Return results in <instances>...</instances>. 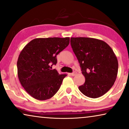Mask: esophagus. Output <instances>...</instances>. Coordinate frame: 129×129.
I'll use <instances>...</instances> for the list:
<instances>
[{
  "mask_svg": "<svg viewBox=\"0 0 129 129\" xmlns=\"http://www.w3.org/2000/svg\"><path fill=\"white\" fill-rule=\"evenodd\" d=\"M76 74H77V73H76V72H73V73H70V75L72 76H75Z\"/></svg>",
  "mask_w": 129,
  "mask_h": 129,
  "instance_id": "1",
  "label": "esophagus"
}]
</instances>
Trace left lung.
Segmentation results:
<instances>
[{"instance_id": "obj_1", "label": "left lung", "mask_w": 129, "mask_h": 129, "mask_svg": "<svg viewBox=\"0 0 129 129\" xmlns=\"http://www.w3.org/2000/svg\"><path fill=\"white\" fill-rule=\"evenodd\" d=\"M70 44L85 78L79 90L89 98L102 96L116 79L118 61L113 50L103 41L92 38L72 37Z\"/></svg>"}]
</instances>
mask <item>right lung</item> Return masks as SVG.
<instances>
[{
	"label": "right lung",
	"instance_id": "obj_1",
	"mask_svg": "<svg viewBox=\"0 0 129 129\" xmlns=\"http://www.w3.org/2000/svg\"><path fill=\"white\" fill-rule=\"evenodd\" d=\"M70 38H36L26 45L18 57V77L28 94L38 100L52 98L66 74L52 69L56 56L69 45Z\"/></svg>",
	"mask_w": 129,
	"mask_h": 129
}]
</instances>
